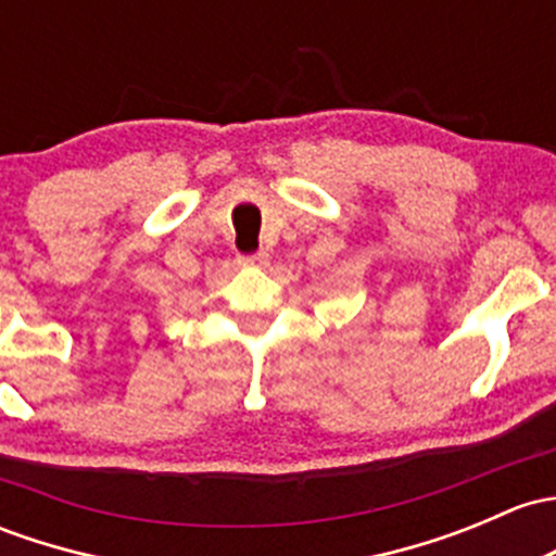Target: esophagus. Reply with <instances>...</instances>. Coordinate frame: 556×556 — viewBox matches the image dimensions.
Wrapping results in <instances>:
<instances>
[{"instance_id": "1", "label": "esophagus", "mask_w": 556, "mask_h": 556, "mask_svg": "<svg viewBox=\"0 0 556 556\" xmlns=\"http://www.w3.org/2000/svg\"><path fill=\"white\" fill-rule=\"evenodd\" d=\"M239 263L242 266H253V268H261L268 263V255L266 253H250V255H239Z\"/></svg>"}]
</instances>
